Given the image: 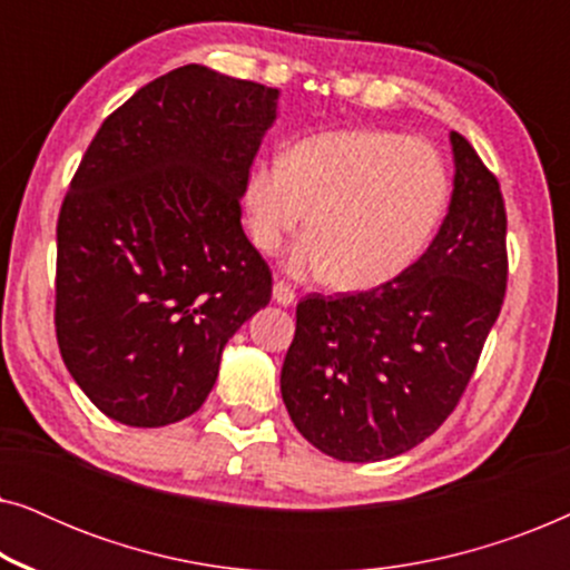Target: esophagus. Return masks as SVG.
I'll use <instances>...</instances> for the list:
<instances>
[{
    "label": "esophagus",
    "instance_id": "34e87169",
    "mask_svg": "<svg viewBox=\"0 0 570 570\" xmlns=\"http://www.w3.org/2000/svg\"><path fill=\"white\" fill-rule=\"evenodd\" d=\"M272 295H275V301L279 303V306H293L295 303V291L285 283V279H277L275 287H272Z\"/></svg>",
    "mask_w": 570,
    "mask_h": 570
}]
</instances>
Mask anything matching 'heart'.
<instances>
[{"label": "heart", "instance_id": "1", "mask_svg": "<svg viewBox=\"0 0 570 570\" xmlns=\"http://www.w3.org/2000/svg\"><path fill=\"white\" fill-rule=\"evenodd\" d=\"M449 199V170L431 142L392 129L324 131L283 160L248 174V230L262 252L306 220L287 256L295 275H332L345 291H371L417 259Z\"/></svg>", "mask_w": 570, "mask_h": 570}]
</instances>
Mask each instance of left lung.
Returning a JSON list of instances; mask_svg holds the SVG:
<instances>
[{
	"label": "left lung",
	"instance_id": "left-lung-1",
	"mask_svg": "<svg viewBox=\"0 0 570 570\" xmlns=\"http://www.w3.org/2000/svg\"><path fill=\"white\" fill-rule=\"evenodd\" d=\"M451 145L454 194L428 252L386 285L295 308L279 392L303 439L340 462L400 456L439 431L501 314V184L462 135Z\"/></svg>",
	"mask_w": 570,
	"mask_h": 570
}]
</instances>
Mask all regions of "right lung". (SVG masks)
<instances>
[{
	"label": "right lung",
	"instance_id": "add662e5",
	"mask_svg": "<svg viewBox=\"0 0 570 570\" xmlns=\"http://www.w3.org/2000/svg\"><path fill=\"white\" fill-rule=\"evenodd\" d=\"M277 88L186 65L92 137L59 209L61 361L116 423L163 428L213 392L225 342L272 298L240 197Z\"/></svg>",
	"mask_w": 570,
	"mask_h": 570
}]
</instances>
